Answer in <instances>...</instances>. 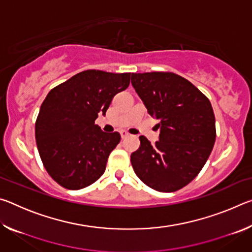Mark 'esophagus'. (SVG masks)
Segmentation results:
<instances>
[{
    "label": "esophagus",
    "mask_w": 252,
    "mask_h": 252,
    "mask_svg": "<svg viewBox=\"0 0 252 252\" xmlns=\"http://www.w3.org/2000/svg\"><path fill=\"white\" fill-rule=\"evenodd\" d=\"M120 134H121V138H122V139H126V136H129V133H127V132H126V130L120 131Z\"/></svg>",
    "instance_id": "obj_1"
}]
</instances>
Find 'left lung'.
<instances>
[{
  "label": "left lung",
  "instance_id": "left-lung-1",
  "mask_svg": "<svg viewBox=\"0 0 252 252\" xmlns=\"http://www.w3.org/2000/svg\"><path fill=\"white\" fill-rule=\"evenodd\" d=\"M131 83L160 129L155 146L140 136L132 167L148 187L174 192L198 176L212 151L216 119L211 103L190 81L172 72L132 73Z\"/></svg>",
  "mask_w": 252,
  "mask_h": 252
}]
</instances>
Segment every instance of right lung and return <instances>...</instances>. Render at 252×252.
<instances>
[{
    "instance_id": "obj_1",
    "label": "right lung",
    "mask_w": 252,
    "mask_h": 252,
    "mask_svg": "<svg viewBox=\"0 0 252 252\" xmlns=\"http://www.w3.org/2000/svg\"><path fill=\"white\" fill-rule=\"evenodd\" d=\"M131 75L87 70L46 95L35 122V140L44 168L60 186L79 190L104 173L121 135L103 132L94 121L129 87Z\"/></svg>"
}]
</instances>
